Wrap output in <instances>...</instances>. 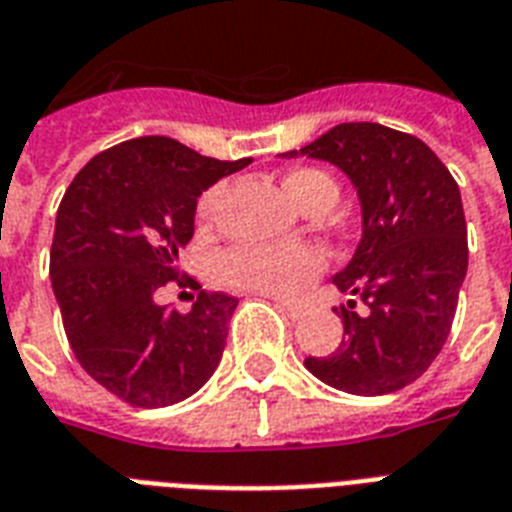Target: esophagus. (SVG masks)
I'll return each instance as SVG.
<instances>
[{
    "instance_id": "34e87169",
    "label": "esophagus",
    "mask_w": 512,
    "mask_h": 512,
    "mask_svg": "<svg viewBox=\"0 0 512 512\" xmlns=\"http://www.w3.org/2000/svg\"><path fill=\"white\" fill-rule=\"evenodd\" d=\"M273 303H276V308H279V311L287 313L289 319H300V316H303V305L287 303V300H276V297H273Z\"/></svg>"
}]
</instances>
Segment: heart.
<instances>
[{
    "instance_id": "heart-1",
    "label": "heart",
    "mask_w": 512,
    "mask_h": 512,
    "mask_svg": "<svg viewBox=\"0 0 512 512\" xmlns=\"http://www.w3.org/2000/svg\"><path fill=\"white\" fill-rule=\"evenodd\" d=\"M289 199L305 209L319 196H337L335 183L319 170H295L284 177ZM223 199V185L209 188L199 199V223H212ZM220 279L228 287L244 289L265 297L292 300L311 287L313 279L324 268V255L311 244H279V247H260L244 244L220 257Z\"/></svg>"
}]
</instances>
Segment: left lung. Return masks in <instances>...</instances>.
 Wrapping results in <instances>:
<instances>
[{
	"instance_id": "left-lung-1",
	"label": "left lung",
	"mask_w": 512,
	"mask_h": 512,
	"mask_svg": "<svg viewBox=\"0 0 512 512\" xmlns=\"http://www.w3.org/2000/svg\"><path fill=\"white\" fill-rule=\"evenodd\" d=\"M281 156L335 164L361 207V239L332 284L366 311L348 300L337 350L305 369L353 396L406 388L444 348L468 273L460 188L420 138L372 122L337 124Z\"/></svg>"
}]
</instances>
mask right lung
Here are the masks:
<instances>
[{"label": "right lung", "mask_w": 512, "mask_h": 512, "mask_svg": "<svg viewBox=\"0 0 512 512\" xmlns=\"http://www.w3.org/2000/svg\"><path fill=\"white\" fill-rule=\"evenodd\" d=\"M247 164L148 135L98 154L68 185L55 217L52 292L84 372L127 404H177L215 374L239 300L201 292L177 313L156 292L180 273L201 193Z\"/></svg>", "instance_id": "right-lung-1"}]
</instances>
